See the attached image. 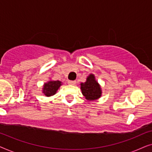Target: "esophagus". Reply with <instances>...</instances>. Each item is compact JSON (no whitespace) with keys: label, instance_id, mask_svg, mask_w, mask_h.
I'll use <instances>...</instances> for the list:
<instances>
[{"label":"esophagus","instance_id":"34e87169","mask_svg":"<svg viewBox=\"0 0 152 152\" xmlns=\"http://www.w3.org/2000/svg\"><path fill=\"white\" fill-rule=\"evenodd\" d=\"M68 84L70 85H75L76 84V82L75 81H68Z\"/></svg>","mask_w":152,"mask_h":152}]
</instances>
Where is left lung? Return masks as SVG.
I'll return each instance as SVG.
<instances>
[{"label":"left lung","mask_w":152,"mask_h":152,"mask_svg":"<svg viewBox=\"0 0 152 152\" xmlns=\"http://www.w3.org/2000/svg\"><path fill=\"white\" fill-rule=\"evenodd\" d=\"M80 88L82 95L88 101H95L100 98L102 96L101 86L95 79L94 74L91 73L86 77L85 82L80 84Z\"/></svg>","instance_id":"left-lung-1"}]
</instances>
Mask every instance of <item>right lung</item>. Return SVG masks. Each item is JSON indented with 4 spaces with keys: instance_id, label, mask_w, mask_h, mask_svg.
I'll use <instances>...</instances> for the list:
<instances>
[{
    "instance_id": "add662e5",
    "label": "right lung",
    "mask_w": 152,
    "mask_h": 152,
    "mask_svg": "<svg viewBox=\"0 0 152 152\" xmlns=\"http://www.w3.org/2000/svg\"><path fill=\"white\" fill-rule=\"evenodd\" d=\"M61 85L62 82L59 80H50L43 84L42 93L46 97H51L57 93V91Z\"/></svg>"
}]
</instances>
